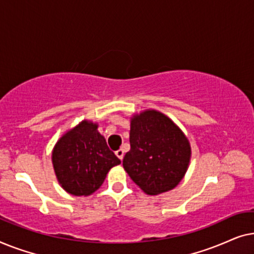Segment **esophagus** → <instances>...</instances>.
<instances>
[{
  "instance_id": "esophagus-1",
  "label": "esophagus",
  "mask_w": 254,
  "mask_h": 254,
  "mask_svg": "<svg viewBox=\"0 0 254 254\" xmlns=\"http://www.w3.org/2000/svg\"><path fill=\"white\" fill-rule=\"evenodd\" d=\"M116 155L118 156V158H119V159H121V161H123V158H124V155H125V152H124L123 149H119V150L116 151Z\"/></svg>"
}]
</instances>
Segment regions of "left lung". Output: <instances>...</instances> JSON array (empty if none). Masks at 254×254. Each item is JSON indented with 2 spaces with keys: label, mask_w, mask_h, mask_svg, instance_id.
<instances>
[{
  "label": "left lung",
  "mask_w": 254,
  "mask_h": 254,
  "mask_svg": "<svg viewBox=\"0 0 254 254\" xmlns=\"http://www.w3.org/2000/svg\"><path fill=\"white\" fill-rule=\"evenodd\" d=\"M130 150L123 165L130 179L150 195L175 189L190 159V145L180 128L164 114L147 110L130 119Z\"/></svg>",
  "instance_id": "left-lung-1"
}]
</instances>
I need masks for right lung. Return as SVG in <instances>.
I'll return each mask as SVG.
<instances>
[{"mask_svg":"<svg viewBox=\"0 0 254 254\" xmlns=\"http://www.w3.org/2000/svg\"><path fill=\"white\" fill-rule=\"evenodd\" d=\"M97 128V124L83 120L57 142L52 152L59 183L71 195L92 194L111 168L121 163Z\"/></svg>","mask_w":254,"mask_h":254,"instance_id":"obj_1","label":"right lung"}]
</instances>
